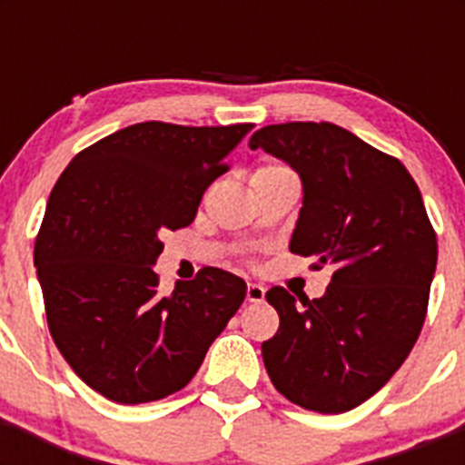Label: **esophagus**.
I'll return each instance as SVG.
<instances>
[{
  "label": "esophagus",
  "instance_id": "1",
  "mask_svg": "<svg viewBox=\"0 0 465 465\" xmlns=\"http://www.w3.org/2000/svg\"><path fill=\"white\" fill-rule=\"evenodd\" d=\"M246 300L249 302H262L265 300V289H262L261 283H249L246 286Z\"/></svg>",
  "mask_w": 465,
  "mask_h": 465
}]
</instances>
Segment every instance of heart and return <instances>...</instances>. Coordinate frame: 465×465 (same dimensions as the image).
I'll list each match as a JSON object with an SVG mask.
<instances>
[{
	"instance_id": "1",
	"label": "heart",
	"mask_w": 465,
	"mask_h": 465,
	"mask_svg": "<svg viewBox=\"0 0 465 465\" xmlns=\"http://www.w3.org/2000/svg\"><path fill=\"white\" fill-rule=\"evenodd\" d=\"M272 174H293V172H291L286 165H279V163H268V165L258 167V170L253 172V176H272Z\"/></svg>"
}]
</instances>
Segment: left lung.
<instances>
[{
    "mask_svg": "<svg viewBox=\"0 0 465 465\" xmlns=\"http://www.w3.org/2000/svg\"><path fill=\"white\" fill-rule=\"evenodd\" d=\"M286 160L305 197L291 252L332 265L323 298L265 293L279 331L262 363L283 398L322 414L377 393L417 342L429 310L438 237L412 174L332 123H279L249 142Z\"/></svg>",
    "mask_w": 465,
    "mask_h": 465,
    "instance_id": "left-lung-1",
    "label": "left lung"
}]
</instances>
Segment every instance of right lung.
Returning a JSON list of instances; mask_svg holds the SVG:
<instances>
[{
	"label": "right lung",
	"instance_id": "1",
	"mask_svg": "<svg viewBox=\"0 0 465 465\" xmlns=\"http://www.w3.org/2000/svg\"><path fill=\"white\" fill-rule=\"evenodd\" d=\"M252 127L137 123L81 151L53 186L35 242L48 331L109 401L139 405L183 389L244 302V279L219 268L163 295L151 265L160 235L193 223Z\"/></svg>",
	"mask_w": 465,
	"mask_h": 465
}]
</instances>
